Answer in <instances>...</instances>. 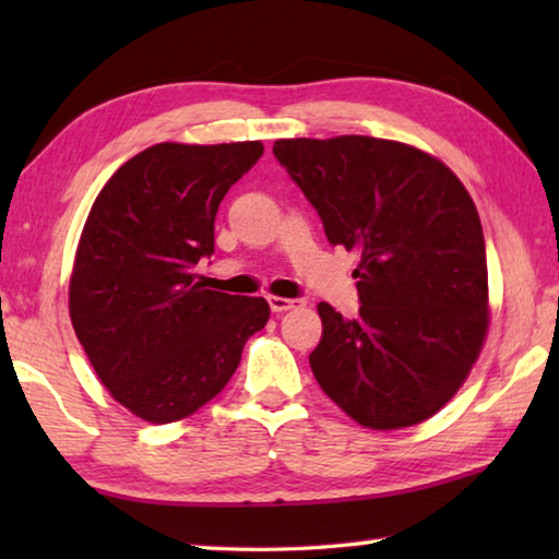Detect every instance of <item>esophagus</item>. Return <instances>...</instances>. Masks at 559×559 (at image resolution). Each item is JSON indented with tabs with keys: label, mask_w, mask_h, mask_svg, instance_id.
Here are the masks:
<instances>
[{
	"label": "esophagus",
	"mask_w": 559,
	"mask_h": 559,
	"mask_svg": "<svg viewBox=\"0 0 559 559\" xmlns=\"http://www.w3.org/2000/svg\"><path fill=\"white\" fill-rule=\"evenodd\" d=\"M269 306L273 313H286L290 308H300L302 300L296 298H281V296H269Z\"/></svg>",
	"instance_id": "34e87169"
}]
</instances>
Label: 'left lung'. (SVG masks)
<instances>
[{
	"label": "left lung",
	"instance_id": "8db88e82",
	"mask_svg": "<svg viewBox=\"0 0 559 559\" xmlns=\"http://www.w3.org/2000/svg\"><path fill=\"white\" fill-rule=\"evenodd\" d=\"M273 155L328 241L359 253L357 318L318 306V384L362 427L429 419L466 382L488 333L486 241L466 187L394 140H276Z\"/></svg>",
	"mask_w": 559,
	"mask_h": 559
}]
</instances>
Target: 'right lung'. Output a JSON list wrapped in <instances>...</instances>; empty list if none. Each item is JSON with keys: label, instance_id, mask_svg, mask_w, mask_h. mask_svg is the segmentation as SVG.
Returning a JSON list of instances; mask_svg holds the SVG:
<instances>
[{"label": "right lung", "instance_id": "right-lung-1", "mask_svg": "<svg viewBox=\"0 0 559 559\" xmlns=\"http://www.w3.org/2000/svg\"><path fill=\"white\" fill-rule=\"evenodd\" d=\"M261 155L259 140L159 143L130 157L91 206L71 323L98 380L140 419L169 424L214 400L269 323L266 300L210 290L194 273L214 253L224 194Z\"/></svg>", "mask_w": 559, "mask_h": 559}]
</instances>
